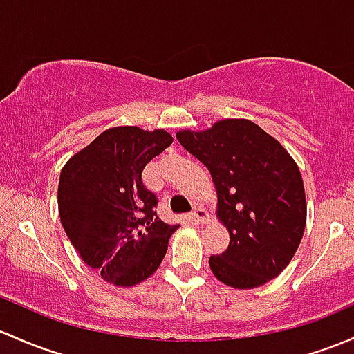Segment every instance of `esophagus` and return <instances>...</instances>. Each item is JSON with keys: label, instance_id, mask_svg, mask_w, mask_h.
Instances as JSON below:
<instances>
[{"label": "esophagus", "instance_id": "1", "mask_svg": "<svg viewBox=\"0 0 354 354\" xmlns=\"http://www.w3.org/2000/svg\"><path fill=\"white\" fill-rule=\"evenodd\" d=\"M189 218H192L193 224H196V225L205 224V222L208 221V214L203 207H195L193 208V214L189 215Z\"/></svg>", "mask_w": 354, "mask_h": 354}]
</instances>
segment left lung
I'll use <instances>...</instances> for the list:
<instances>
[{"label":"left lung","mask_w":354,"mask_h":354,"mask_svg":"<svg viewBox=\"0 0 354 354\" xmlns=\"http://www.w3.org/2000/svg\"><path fill=\"white\" fill-rule=\"evenodd\" d=\"M178 142L208 167L217 192V217L229 248L210 256L218 281L256 288L292 261L307 222L299 166L274 137L245 118H225L210 129L180 130Z\"/></svg>","instance_id":"1"}]
</instances>
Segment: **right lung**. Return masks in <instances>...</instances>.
I'll list each match as a JSON object with an SVG mask.
<instances>
[{
	"label": "right lung",
	"mask_w": 354,
	"mask_h": 354,
	"mask_svg": "<svg viewBox=\"0 0 354 354\" xmlns=\"http://www.w3.org/2000/svg\"><path fill=\"white\" fill-rule=\"evenodd\" d=\"M166 130L113 127L73 156L61 171V224L77 254L105 281L133 286L158 270L180 225L159 221L158 198L142 171L171 146Z\"/></svg>",
	"instance_id": "right-lung-1"
}]
</instances>
